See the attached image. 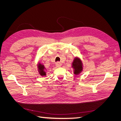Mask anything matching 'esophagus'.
Returning a JSON list of instances; mask_svg holds the SVG:
<instances>
[{"mask_svg": "<svg viewBox=\"0 0 121 121\" xmlns=\"http://www.w3.org/2000/svg\"><path fill=\"white\" fill-rule=\"evenodd\" d=\"M56 66L57 68H60L61 66V64L60 63V62H57L56 63Z\"/></svg>", "mask_w": 121, "mask_h": 121, "instance_id": "esophagus-1", "label": "esophagus"}]
</instances>
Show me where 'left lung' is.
I'll return each mask as SVG.
<instances>
[{
  "instance_id": "8db88e82",
  "label": "left lung",
  "mask_w": 121,
  "mask_h": 121,
  "mask_svg": "<svg viewBox=\"0 0 121 121\" xmlns=\"http://www.w3.org/2000/svg\"><path fill=\"white\" fill-rule=\"evenodd\" d=\"M83 64L79 57H75L72 63V68L75 75H78L83 71Z\"/></svg>"
}]
</instances>
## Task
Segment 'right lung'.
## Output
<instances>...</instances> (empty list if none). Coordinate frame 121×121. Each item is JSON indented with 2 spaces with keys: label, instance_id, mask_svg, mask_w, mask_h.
Wrapping results in <instances>:
<instances>
[{
  "label": "right lung",
  "instance_id": "obj_1",
  "mask_svg": "<svg viewBox=\"0 0 121 121\" xmlns=\"http://www.w3.org/2000/svg\"><path fill=\"white\" fill-rule=\"evenodd\" d=\"M37 68H38V71L39 74L40 76H45L46 75V69L44 66V65L42 64L39 61L37 64Z\"/></svg>",
  "mask_w": 121,
  "mask_h": 121
}]
</instances>
